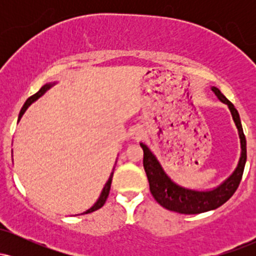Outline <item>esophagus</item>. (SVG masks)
Segmentation results:
<instances>
[{
	"instance_id": "obj_1",
	"label": "esophagus",
	"mask_w": 256,
	"mask_h": 256,
	"mask_svg": "<svg viewBox=\"0 0 256 256\" xmlns=\"http://www.w3.org/2000/svg\"><path fill=\"white\" fill-rule=\"evenodd\" d=\"M144 134V128H142V126H134V128H131L130 131V136L132 138H134V140H138V138H140Z\"/></svg>"
}]
</instances>
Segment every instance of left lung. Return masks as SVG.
I'll return each instance as SVG.
<instances>
[{
  "mask_svg": "<svg viewBox=\"0 0 256 256\" xmlns=\"http://www.w3.org/2000/svg\"><path fill=\"white\" fill-rule=\"evenodd\" d=\"M216 96L230 110L234 125L238 130L240 142V156L234 171L218 186L210 190H195L184 188L173 182L171 177L165 172L156 156L144 143L140 144L143 149V166L149 182V188L152 198L158 204L166 210L180 214H198L216 210L224 204L237 190L242 179L246 161V140L243 134L240 114L234 106L222 94L218 88H210Z\"/></svg>",
  "mask_w": 256,
  "mask_h": 256,
  "instance_id": "8db88e82",
  "label": "left lung"
}]
</instances>
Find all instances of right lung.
Here are the masks:
<instances>
[{"mask_svg":"<svg viewBox=\"0 0 256 256\" xmlns=\"http://www.w3.org/2000/svg\"><path fill=\"white\" fill-rule=\"evenodd\" d=\"M55 84H56V83H48V84L43 85V86L40 88V91H38V92L34 94V96H31V98H28V101L25 102V104L22 106V110H20V113H19V120L22 119V116H24V113H25V112H26V110H28V108L30 107V106H31L32 104H34V101H36V100H38V98H40V96L44 95V94H46V90H49V89H50L52 86H54ZM114 165H116V164H114ZM114 168H116V166L113 167V171H112L110 176V178H108V180H107V183L104 184V189H102V192H101V195H100V198H98V201H96L95 204H94L92 207H90L89 210H85V212H83V213H82V214H88V213H91V212H94V210H100V208L102 207V206L104 204L106 200H107L108 195H110V184H112V178H113Z\"/></svg>","mask_w":256,"mask_h":256,"instance_id":"right-lung-1","label":"right lung"}]
</instances>
